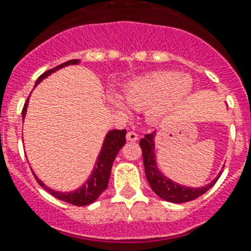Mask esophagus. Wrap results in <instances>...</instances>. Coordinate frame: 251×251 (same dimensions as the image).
<instances>
[{"label":"esophagus","mask_w":251,"mask_h":251,"mask_svg":"<svg viewBox=\"0 0 251 251\" xmlns=\"http://www.w3.org/2000/svg\"><path fill=\"white\" fill-rule=\"evenodd\" d=\"M127 140L128 141H137L138 140V134L136 133V132H128Z\"/></svg>","instance_id":"34e87169"}]
</instances>
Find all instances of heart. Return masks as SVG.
I'll list each match as a JSON object with an SVG mask.
<instances>
[{
  "label": "heart",
  "instance_id": "1",
  "mask_svg": "<svg viewBox=\"0 0 251 251\" xmlns=\"http://www.w3.org/2000/svg\"><path fill=\"white\" fill-rule=\"evenodd\" d=\"M192 79L177 72H155L126 84L123 97L110 93L107 100L119 113L145 109L146 118L155 122L163 118L191 92Z\"/></svg>",
  "mask_w": 251,
  "mask_h": 251
}]
</instances>
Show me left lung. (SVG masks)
Here are the masks:
<instances>
[{"label":"left lung","instance_id":"1","mask_svg":"<svg viewBox=\"0 0 251 251\" xmlns=\"http://www.w3.org/2000/svg\"><path fill=\"white\" fill-rule=\"evenodd\" d=\"M155 132L148 133L145 138L140 141L142 158H144L145 175L150 183L151 190L165 201L169 202H187L201 196L202 194L212 188L219 176L214 178L209 185L204 187H185L182 185H177L176 182L171 181L165 177L158 169L156 160H155Z\"/></svg>","mask_w":251,"mask_h":251}]
</instances>
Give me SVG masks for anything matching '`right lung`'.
<instances>
[{
  "label": "right lung",
  "instance_id": "1",
  "mask_svg": "<svg viewBox=\"0 0 251 251\" xmlns=\"http://www.w3.org/2000/svg\"><path fill=\"white\" fill-rule=\"evenodd\" d=\"M79 63V60H69V61H66V63L61 64V65L56 66L53 69H50L47 72L42 74V75L39 76L38 79L36 82V86L43 79V78H46L49 76L50 74L56 72L57 69H61L64 66L68 65H74V64ZM28 100L25 101L24 103V107H23L22 115L23 119L25 117L26 113V106H28ZM126 133H127V130L126 129H113L110 130L109 133L106 134V137L103 140L102 148H101L100 155H99V158H97L96 161V167L93 169L92 175L91 177L87 179V182L84 183L83 186L78 190L73 192H59V191H53L51 188L47 187L45 183H43L41 179L37 178V176L34 175L36 177L37 182L39 183V186H42L47 192H50L51 195L57 198L59 200H63L65 202H69V204L76 205V206H84V205H88L91 202H93L96 200L99 196L102 194L105 190L107 188V183H109V178H110V172H111V167H113L114 159L118 155L119 150L124 146L126 144Z\"/></svg>",
  "mask_w": 251,
  "mask_h": 251
}]
</instances>
